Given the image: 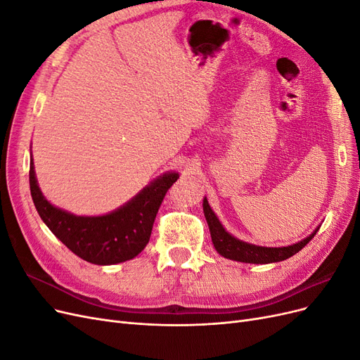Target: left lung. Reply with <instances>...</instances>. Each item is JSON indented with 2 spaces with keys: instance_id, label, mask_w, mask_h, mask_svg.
Here are the masks:
<instances>
[{
  "instance_id": "8db88e82",
  "label": "left lung",
  "mask_w": 360,
  "mask_h": 360,
  "mask_svg": "<svg viewBox=\"0 0 360 360\" xmlns=\"http://www.w3.org/2000/svg\"><path fill=\"white\" fill-rule=\"evenodd\" d=\"M204 207V216L205 221L209 224L210 234H212V242L216 248L217 252L222 257L230 258L234 261H242V263H250V264H267V263H276V261H284L294 254H297L300 249L307 246L311 238L319 231V228L315 230L309 237L304 238V240L294 243L287 248H263V246H255L245 243L238 238L228 234L224 226L221 225L219 219H217L213 210L210 209L209 202L204 198L202 202Z\"/></svg>"
}]
</instances>
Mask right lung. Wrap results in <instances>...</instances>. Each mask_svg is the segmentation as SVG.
I'll return each instance as SVG.
<instances>
[{"label":"right lung","mask_w":360,"mask_h":360,"mask_svg":"<svg viewBox=\"0 0 360 360\" xmlns=\"http://www.w3.org/2000/svg\"><path fill=\"white\" fill-rule=\"evenodd\" d=\"M177 179V172L165 174L122 209L105 216L84 217L63 212L45 200L37 186L34 165L30 162V191L41 221L75 255L99 266L132 259L146 248L159 207Z\"/></svg>","instance_id":"right-lung-1"}]
</instances>
